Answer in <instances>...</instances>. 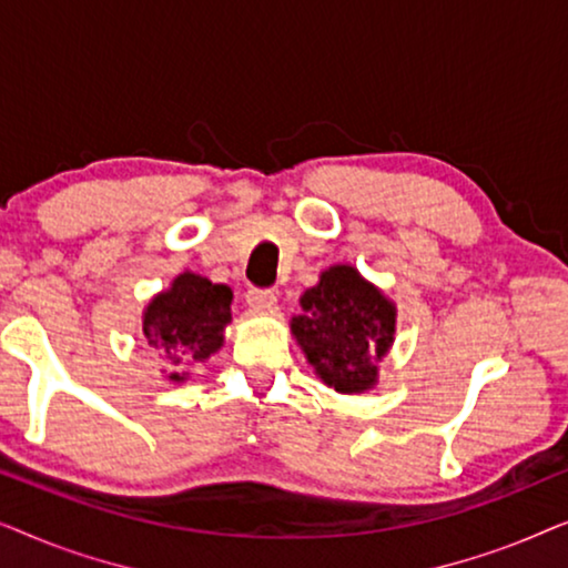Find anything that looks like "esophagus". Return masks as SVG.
<instances>
[{"instance_id": "1", "label": "esophagus", "mask_w": 568, "mask_h": 568, "mask_svg": "<svg viewBox=\"0 0 568 568\" xmlns=\"http://www.w3.org/2000/svg\"><path fill=\"white\" fill-rule=\"evenodd\" d=\"M245 302L255 313H268V310L276 307V294L268 290H251L245 294Z\"/></svg>"}]
</instances>
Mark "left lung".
I'll list each match as a JSON object with an SVG mask.
<instances>
[{"label": "left lung", "instance_id": "1", "mask_svg": "<svg viewBox=\"0 0 568 568\" xmlns=\"http://www.w3.org/2000/svg\"><path fill=\"white\" fill-rule=\"evenodd\" d=\"M300 307L290 328L315 375L336 393L372 390L395 341V302L354 266L336 263L302 292Z\"/></svg>", "mask_w": 568, "mask_h": 568}]
</instances>
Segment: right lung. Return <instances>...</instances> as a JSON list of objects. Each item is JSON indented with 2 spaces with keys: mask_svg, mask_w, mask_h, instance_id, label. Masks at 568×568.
<instances>
[{
  "mask_svg": "<svg viewBox=\"0 0 568 568\" xmlns=\"http://www.w3.org/2000/svg\"><path fill=\"white\" fill-rule=\"evenodd\" d=\"M232 290L206 276L183 271L150 300L142 315L146 344L170 368V383H183L193 362H206L224 346V328L232 323ZM166 372V369H162Z\"/></svg>",
  "mask_w": 568,
  "mask_h": 568,
  "instance_id": "right-lung-1",
  "label": "right lung"
}]
</instances>
